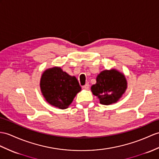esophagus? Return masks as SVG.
Wrapping results in <instances>:
<instances>
[{
  "label": "esophagus",
  "instance_id": "obj_1",
  "mask_svg": "<svg viewBox=\"0 0 159 159\" xmlns=\"http://www.w3.org/2000/svg\"><path fill=\"white\" fill-rule=\"evenodd\" d=\"M89 86H90V85L88 84V83H87V84H86L84 85V86H83V88H84V89H86V90H88L89 89Z\"/></svg>",
  "mask_w": 159,
  "mask_h": 159
}]
</instances>
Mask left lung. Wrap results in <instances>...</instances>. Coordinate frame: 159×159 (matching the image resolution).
Masks as SVG:
<instances>
[{
    "label": "left lung",
    "instance_id": "1",
    "mask_svg": "<svg viewBox=\"0 0 159 159\" xmlns=\"http://www.w3.org/2000/svg\"><path fill=\"white\" fill-rule=\"evenodd\" d=\"M127 87L125 75L116 69H112L99 73L96 77V84L91 87V91L98 98L100 104L109 105L117 102L121 98Z\"/></svg>",
    "mask_w": 159,
    "mask_h": 159
}]
</instances>
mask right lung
Instances as JSON below:
<instances>
[{
  "instance_id": "obj_1",
  "label": "right lung",
  "mask_w": 159,
  "mask_h": 159,
  "mask_svg": "<svg viewBox=\"0 0 159 159\" xmlns=\"http://www.w3.org/2000/svg\"><path fill=\"white\" fill-rule=\"evenodd\" d=\"M40 86L46 101L61 109H67L82 89L75 76L69 75L59 67L44 71Z\"/></svg>"
}]
</instances>
